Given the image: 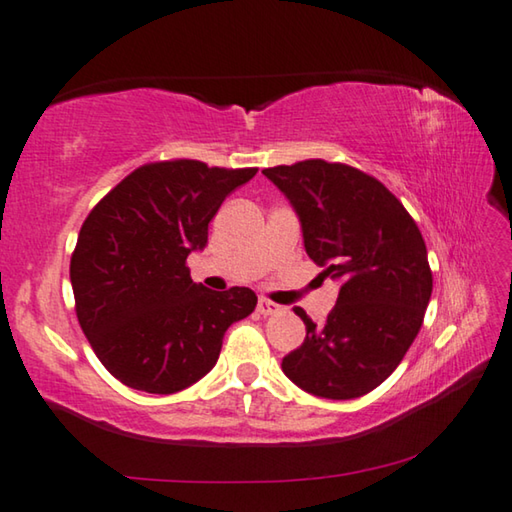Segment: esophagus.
Returning a JSON list of instances; mask_svg holds the SVG:
<instances>
[{
    "label": "esophagus",
    "mask_w": 512,
    "mask_h": 512,
    "mask_svg": "<svg viewBox=\"0 0 512 512\" xmlns=\"http://www.w3.org/2000/svg\"><path fill=\"white\" fill-rule=\"evenodd\" d=\"M279 311H281V306L274 304V301L265 299V297L258 299V313H261V315H274V313H279Z\"/></svg>",
    "instance_id": "esophagus-1"
}]
</instances>
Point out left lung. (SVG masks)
<instances>
[{"label": "left lung", "mask_w": 512, "mask_h": 512, "mask_svg": "<svg viewBox=\"0 0 512 512\" xmlns=\"http://www.w3.org/2000/svg\"><path fill=\"white\" fill-rule=\"evenodd\" d=\"M263 174L297 211L306 254L342 281L324 324L295 308L306 340L283 358V372L315 397H363L422 329L433 290L422 233L379 179L351 165L311 158Z\"/></svg>", "instance_id": "1"}]
</instances>
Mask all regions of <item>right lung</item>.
<instances>
[{"label":"right lung","mask_w":512,"mask_h":512,"mask_svg":"<svg viewBox=\"0 0 512 512\" xmlns=\"http://www.w3.org/2000/svg\"><path fill=\"white\" fill-rule=\"evenodd\" d=\"M256 172L147 163L86 217L70 261L74 308L117 381L152 395L188 388L213 370L226 329L254 313V290H208L186 261L206 247L222 201Z\"/></svg>","instance_id":"1"}]
</instances>
